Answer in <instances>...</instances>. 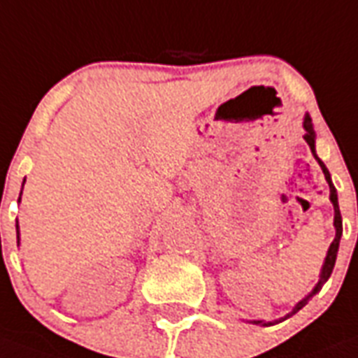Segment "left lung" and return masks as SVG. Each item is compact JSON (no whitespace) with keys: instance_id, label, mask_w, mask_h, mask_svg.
<instances>
[{"instance_id":"obj_1","label":"left lung","mask_w":358,"mask_h":358,"mask_svg":"<svg viewBox=\"0 0 358 358\" xmlns=\"http://www.w3.org/2000/svg\"><path fill=\"white\" fill-rule=\"evenodd\" d=\"M302 125H304V141H306L308 146H310V150H312L313 157L317 159L319 167H321V171H323V174H324V180H327V184H329V189H331V203H332V206H334V231H336V236H334V240H332V244L329 245V252H327V257H324V261H323L321 272H319V280H317V283H315V287H313L312 291H310V293L304 296V299L300 300V302H296L293 310H291L287 315H283V317L274 319V321H263V319H250V321H248V323L261 324V327H272V324L282 323V321L289 319L291 315H294V313L299 312V310H302V308L308 304V300L312 299L313 294H317L319 291H321V287H323L324 283H327V280L331 278L332 268H334V264H336L338 248H340V238H342V214H340V206H338L336 187H334V184H332V178H331V173H329V169L324 167V163L319 159L317 152H315V131H313V124H312V118H310V114H304V122H302Z\"/></svg>"}]
</instances>
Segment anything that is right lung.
Masks as SVG:
<instances>
[{
  "label": "right lung",
  "mask_w": 358,
  "mask_h": 358,
  "mask_svg": "<svg viewBox=\"0 0 358 358\" xmlns=\"http://www.w3.org/2000/svg\"><path fill=\"white\" fill-rule=\"evenodd\" d=\"M24 182H26V178H24ZM22 189H24V184H22ZM22 199V191H20V197H18V203H20ZM16 240H18V244H20V229H18V222H16Z\"/></svg>",
  "instance_id": "right-lung-1"
}]
</instances>
